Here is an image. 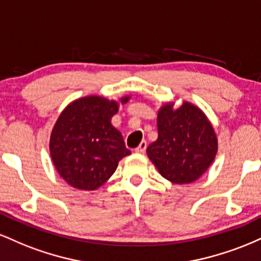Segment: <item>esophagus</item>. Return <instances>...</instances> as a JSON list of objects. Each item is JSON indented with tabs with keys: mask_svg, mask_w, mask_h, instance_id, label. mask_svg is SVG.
<instances>
[{
	"mask_svg": "<svg viewBox=\"0 0 261 261\" xmlns=\"http://www.w3.org/2000/svg\"><path fill=\"white\" fill-rule=\"evenodd\" d=\"M146 148H147V142H146V141H142L139 145V147L135 148V152H136V153H143V152L146 151Z\"/></svg>",
	"mask_w": 261,
	"mask_h": 261,
	"instance_id": "esophagus-1",
	"label": "esophagus"
}]
</instances>
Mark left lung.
Listing matches in <instances>:
<instances>
[{"label":"left lung","mask_w":261,"mask_h":261,"mask_svg":"<svg viewBox=\"0 0 261 261\" xmlns=\"http://www.w3.org/2000/svg\"><path fill=\"white\" fill-rule=\"evenodd\" d=\"M158 139L147 147L149 161L160 174L174 184H191L216 157L218 141L206 114L195 104L174 101L162 106L157 114Z\"/></svg>","instance_id":"obj_1"}]
</instances>
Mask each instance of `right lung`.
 I'll use <instances>...</instances> for the list:
<instances>
[{
	"mask_svg": "<svg viewBox=\"0 0 261 261\" xmlns=\"http://www.w3.org/2000/svg\"><path fill=\"white\" fill-rule=\"evenodd\" d=\"M130 98L109 100L87 95L71 101L60 114L49 148L55 169L68 185L95 190L114 174L119 161L131 154L121 133L112 125L119 106Z\"/></svg>",
	"mask_w": 261,
	"mask_h": 261,
	"instance_id": "obj_1",
	"label": "right lung"
}]
</instances>
